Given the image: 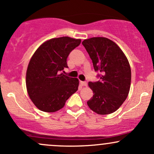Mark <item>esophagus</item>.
Returning <instances> with one entry per match:
<instances>
[{
  "label": "esophagus",
  "mask_w": 154,
  "mask_h": 154,
  "mask_svg": "<svg viewBox=\"0 0 154 154\" xmlns=\"http://www.w3.org/2000/svg\"><path fill=\"white\" fill-rule=\"evenodd\" d=\"M80 84H81V85H82V86H87L88 85L87 82H82V81L80 82Z\"/></svg>",
  "instance_id": "esophagus-1"
}]
</instances>
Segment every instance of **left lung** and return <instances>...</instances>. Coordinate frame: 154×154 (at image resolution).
<instances>
[{
    "instance_id": "left-lung-1",
    "label": "left lung",
    "mask_w": 154,
    "mask_h": 154,
    "mask_svg": "<svg viewBox=\"0 0 154 154\" xmlns=\"http://www.w3.org/2000/svg\"><path fill=\"white\" fill-rule=\"evenodd\" d=\"M93 61L95 71L99 72L100 80L88 82L93 92L87 102L92 111L106 115L121 106L129 94L131 84V69L126 56L112 40L103 37L83 40Z\"/></svg>"
}]
</instances>
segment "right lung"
Wrapping results in <instances>:
<instances>
[{"instance_id":"1","label":"right lung","mask_w":154,"mask_h":154,"mask_svg":"<svg viewBox=\"0 0 154 154\" xmlns=\"http://www.w3.org/2000/svg\"><path fill=\"white\" fill-rule=\"evenodd\" d=\"M81 43L69 37L52 38L38 47L26 73L28 95L35 106L45 112H56L78 90L79 79L61 73L68 67L66 59Z\"/></svg>"}]
</instances>
